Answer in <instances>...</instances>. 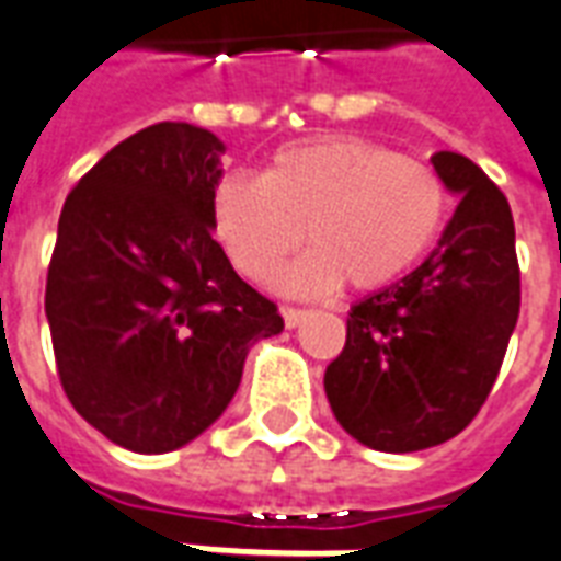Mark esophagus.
Returning a JSON list of instances; mask_svg holds the SVG:
<instances>
[{
    "label": "esophagus",
    "mask_w": 561,
    "mask_h": 561,
    "mask_svg": "<svg viewBox=\"0 0 561 561\" xmlns=\"http://www.w3.org/2000/svg\"><path fill=\"white\" fill-rule=\"evenodd\" d=\"M306 314H309V311H306V309H294V306H285V309H282V318H285V327H288V329L299 327V323L306 320Z\"/></svg>",
    "instance_id": "esophagus-1"
}]
</instances>
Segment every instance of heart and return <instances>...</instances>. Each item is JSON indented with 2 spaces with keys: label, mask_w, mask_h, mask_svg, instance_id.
Instances as JSON below:
<instances>
[{
  "label": "heart",
  "mask_w": 561,
  "mask_h": 561,
  "mask_svg": "<svg viewBox=\"0 0 561 561\" xmlns=\"http://www.w3.org/2000/svg\"><path fill=\"white\" fill-rule=\"evenodd\" d=\"M447 217V187L433 167L353 135H318L276 149L262 176H226L211 220L229 262L271 282L290 252L311 250L279 279L285 294L323 297L400 279Z\"/></svg>",
  "instance_id": "1"
}]
</instances>
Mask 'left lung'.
<instances>
[{"label":"left lung","mask_w":561,"mask_h":561,"mask_svg":"<svg viewBox=\"0 0 561 561\" xmlns=\"http://www.w3.org/2000/svg\"><path fill=\"white\" fill-rule=\"evenodd\" d=\"M459 196L421 267L350 309L347 344L323 385L337 423L382 453L450 442L491 394L520 311L506 196L459 152H435Z\"/></svg>","instance_id":"obj_1"}]
</instances>
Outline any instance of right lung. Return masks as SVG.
I'll return each instance as SVG.
<instances>
[{
	"label": "right lung",
	"instance_id": "right-lung-1",
	"mask_svg": "<svg viewBox=\"0 0 561 561\" xmlns=\"http://www.w3.org/2000/svg\"><path fill=\"white\" fill-rule=\"evenodd\" d=\"M224 152L208 128L156 123L64 203L46 276L55 365L72 409L126 450L194 442L232 403L252 344L285 327L211 238Z\"/></svg>",
	"mask_w": 561,
	"mask_h": 561
}]
</instances>
